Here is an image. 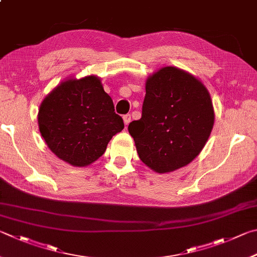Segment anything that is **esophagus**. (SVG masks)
<instances>
[{
    "label": "esophagus",
    "instance_id": "1",
    "mask_svg": "<svg viewBox=\"0 0 257 257\" xmlns=\"http://www.w3.org/2000/svg\"><path fill=\"white\" fill-rule=\"evenodd\" d=\"M130 121H132V115H130L129 113L128 114H124L123 115V122H124V124H129Z\"/></svg>",
    "mask_w": 257,
    "mask_h": 257
}]
</instances>
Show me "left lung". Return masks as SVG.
I'll use <instances>...</instances> for the list:
<instances>
[{
  "label": "left lung",
  "mask_w": 257,
  "mask_h": 257,
  "mask_svg": "<svg viewBox=\"0 0 257 257\" xmlns=\"http://www.w3.org/2000/svg\"><path fill=\"white\" fill-rule=\"evenodd\" d=\"M209 92L194 76L164 67L148 77L142 118L128 125L142 162L158 173L188 165L212 130Z\"/></svg>",
  "instance_id": "obj_1"
}]
</instances>
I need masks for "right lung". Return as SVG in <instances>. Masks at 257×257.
<instances>
[{
    "label": "right lung",
    "instance_id": "add662e5",
    "mask_svg": "<svg viewBox=\"0 0 257 257\" xmlns=\"http://www.w3.org/2000/svg\"><path fill=\"white\" fill-rule=\"evenodd\" d=\"M38 122L50 151L74 166L96 161L124 127L112 99L92 75L65 81L51 91L40 105Z\"/></svg>",
    "mask_w": 257,
    "mask_h": 257
}]
</instances>
